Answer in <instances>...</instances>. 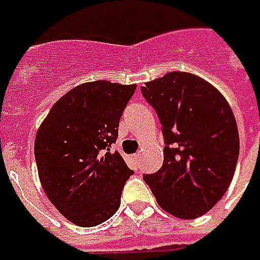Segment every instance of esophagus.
Listing matches in <instances>:
<instances>
[{"label":"esophagus","mask_w":260,"mask_h":260,"mask_svg":"<svg viewBox=\"0 0 260 260\" xmlns=\"http://www.w3.org/2000/svg\"><path fill=\"white\" fill-rule=\"evenodd\" d=\"M132 161H134V163H139V158H141V153H136V154H134V156H132Z\"/></svg>","instance_id":"esophagus-1"}]
</instances>
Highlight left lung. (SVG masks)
<instances>
[{
  "instance_id": "left-lung-1",
  "label": "left lung",
  "mask_w": 260,
  "mask_h": 260,
  "mask_svg": "<svg viewBox=\"0 0 260 260\" xmlns=\"http://www.w3.org/2000/svg\"><path fill=\"white\" fill-rule=\"evenodd\" d=\"M141 90L166 142L161 169L143 180L163 210L184 220L201 217L234 177L240 136L233 110L214 86L189 72H169Z\"/></svg>"
}]
</instances>
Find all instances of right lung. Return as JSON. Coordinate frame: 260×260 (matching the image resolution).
<instances>
[{
	"label": "right lung",
	"mask_w": 260,
	"mask_h": 260,
	"mask_svg": "<svg viewBox=\"0 0 260 260\" xmlns=\"http://www.w3.org/2000/svg\"><path fill=\"white\" fill-rule=\"evenodd\" d=\"M135 89L108 80L75 86L55 102L37 129L40 184L57 210L79 227H94L111 217L134 174L110 147Z\"/></svg>",
	"instance_id": "add662e5"
}]
</instances>
